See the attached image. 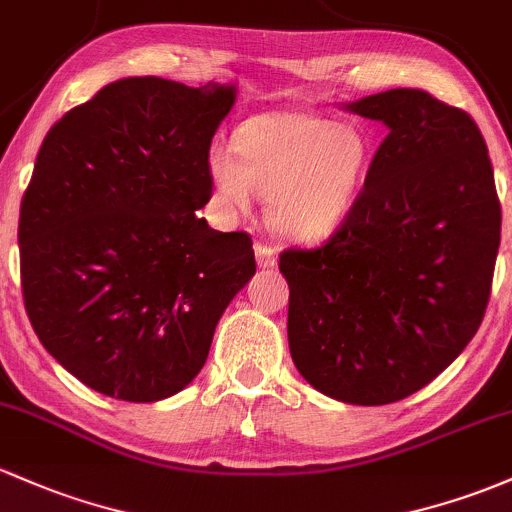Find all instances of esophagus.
Returning <instances> with one entry per match:
<instances>
[{"instance_id":"34e87169","label":"esophagus","mask_w":512,"mask_h":512,"mask_svg":"<svg viewBox=\"0 0 512 512\" xmlns=\"http://www.w3.org/2000/svg\"><path fill=\"white\" fill-rule=\"evenodd\" d=\"M254 254H256L258 266L261 268H273L278 263V251L273 249V246L261 244V241H256L254 244Z\"/></svg>"}]
</instances>
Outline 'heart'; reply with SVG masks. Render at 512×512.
<instances>
[{"label": "heart", "mask_w": 512, "mask_h": 512, "mask_svg": "<svg viewBox=\"0 0 512 512\" xmlns=\"http://www.w3.org/2000/svg\"><path fill=\"white\" fill-rule=\"evenodd\" d=\"M371 166L366 131L310 112L278 109L251 117L236 151L212 146L207 175L229 210L246 212L268 197L273 232L298 241L329 236L354 210Z\"/></svg>", "instance_id": "obj_1"}]
</instances>
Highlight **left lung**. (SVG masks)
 I'll return each mask as SVG.
<instances>
[{
	"mask_svg": "<svg viewBox=\"0 0 512 512\" xmlns=\"http://www.w3.org/2000/svg\"><path fill=\"white\" fill-rule=\"evenodd\" d=\"M344 109L388 136L337 232L280 254L288 344L320 393L388 405L434 381L481 327L500 202L486 141L461 109L408 87Z\"/></svg>",
	"mask_w": 512,
	"mask_h": 512,
	"instance_id": "obj_1",
	"label": "left lung"
}]
</instances>
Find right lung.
Instances as JSON below:
<instances>
[{
    "instance_id": "obj_1",
    "label": "right lung",
    "mask_w": 512,
    "mask_h": 512,
    "mask_svg": "<svg viewBox=\"0 0 512 512\" xmlns=\"http://www.w3.org/2000/svg\"><path fill=\"white\" fill-rule=\"evenodd\" d=\"M234 100V85L124 78L43 139L19 214L24 305L48 354L97 393L183 390L256 273L251 236L197 214Z\"/></svg>"
}]
</instances>
